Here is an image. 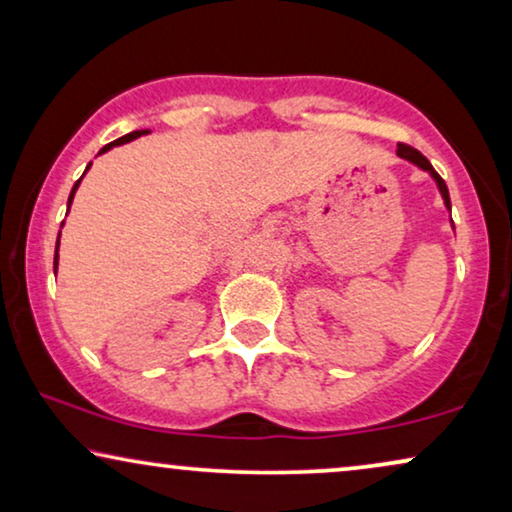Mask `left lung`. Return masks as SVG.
<instances>
[{
  "instance_id": "obj_1",
  "label": "left lung",
  "mask_w": 512,
  "mask_h": 512,
  "mask_svg": "<svg viewBox=\"0 0 512 512\" xmlns=\"http://www.w3.org/2000/svg\"><path fill=\"white\" fill-rule=\"evenodd\" d=\"M396 153L401 158H405V160H410L412 165H417L419 170H424V172H429L431 174V179L436 181V186H438V191H440V195H443V200H445V207L447 209H452V205H450V191H447V186H445V181H443V177H440V174L433 170V165L429 163V160H426L422 153H419L417 149H412V146H408V144H398V149H396Z\"/></svg>"
}]
</instances>
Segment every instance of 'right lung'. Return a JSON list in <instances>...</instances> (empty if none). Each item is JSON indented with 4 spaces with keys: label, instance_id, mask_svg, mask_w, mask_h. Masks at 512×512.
Masks as SVG:
<instances>
[{
    "label": "right lung",
    "instance_id": "obj_1",
    "mask_svg": "<svg viewBox=\"0 0 512 512\" xmlns=\"http://www.w3.org/2000/svg\"><path fill=\"white\" fill-rule=\"evenodd\" d=\"M142 135H149V130H135V132H130V135H123V137H118L116 142H111V144H107L104 146V149L100 151V153H107L109 149H114V146H121V144H128V142H132V139H137V137H142ZM90 165L93 163H88V167H86V172L90 170ZM83 172V174H86ZM83 174H81V179H83ZM81 179L76 181L74 184V188H72V193H69V200H67V207L72 205V200H74V193H76V188H79V184H81ZM69 212V209H67ZM58 249H60V235H58V244H55V258H53V270H58Z\"/></svg>",
    "mask_w": 512,
    "mask_h": 512
}]
</instances>
